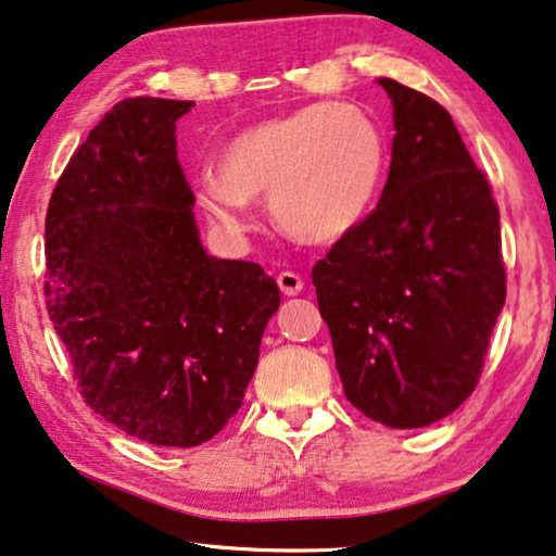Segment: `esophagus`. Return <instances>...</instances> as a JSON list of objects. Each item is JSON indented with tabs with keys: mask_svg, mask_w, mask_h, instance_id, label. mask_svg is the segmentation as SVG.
<instances>
[{
	"mask_svg": "<svg viewBox=\"0 0 556 556\" xmlns=\"http://www.w3.org/2000/svg\"><path fill=\"white\" fill-rule=\"evenodd\" d=\"M278 288H280V293L283 295H288V298H293V295H298L303 291V278L298 276V273H291V270H283L278 276Z\"/></svg>",
	"mask_w": 556,
	"mask_h": 556,
	"instance_id": "34e87169",
	"label": "esophagus"
}]
</instances>
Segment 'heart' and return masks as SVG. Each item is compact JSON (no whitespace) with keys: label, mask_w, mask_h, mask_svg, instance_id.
<instances>
[{"label":"heart","mask_w":556,"mask_h":556,"mask_svg":"<svg viewBox=\"0 0 556 556\" xmlns=\"http://www.w3.org/2000/svg\"><path fill=\"white\" fill-rule=\"evenodd\" d=\"M386 173V140L366 110L313 102L263 119L218 152V178L198 185L223 230H245L248 203L268 200L280 230L303 245H333L371 215Z\"/></svg>","instance_id":"heart-1"}]
</instances>
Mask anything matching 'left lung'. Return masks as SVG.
I'll use <instances>...</instances> for the list:
<instances>
[{
	"label": "left lung",
	"instance_id": "8db88e82",
	"mask_svg": "<svg viewBox=\"0 0 556 556\" xmlns=\"http://www.w3.org/2000/svg\"><path fill=\"white\" fill-rule=\"evenodd\" d=\"M389 180L376 211L313 268L336 371L391 429L456 412L504 308L498 211L448 112L396 79Z\"/></svg>",
	"mask_w": 556,
	"mask_h": 556
}]
</instances>
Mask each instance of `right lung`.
Wrapping results in <instances>:
<instances>
[{"instance_id":"right-lung-1","label":"right lung","mask_w":556,"mask_h":556,"mask_svg":"<svg viewBox=\"0 0 556 556\" xmlns=\"http://www.w3.org/2000/svg\"><path fill=\"white\" fill-rule=\"evenodd\" d=\"M190 108L115 104L64 167L45 225L47 311L87 406L175 448L211 441L238 414L280 305L261 265L200 243L175 140Z\"/></svg>"}]
</instances>
